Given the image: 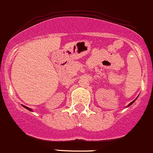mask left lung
<instances>
[{"instance_id": "1", "label": "left lung", "mask_w": 153, "mask_h": 153, "mask_svg": "<svg viewBox=\"0 0 153 153\" xmlns=\"http://www.w3.org/2000/svg\"><path fill=\"white\" fill-rule=\"evenodd\" d=\"M137 98H138V97H137ZM137 98H136V99H135V100H133V102H130V104H129V105H127V107L130 106V105H132V104H133V102H135V101L137 100Z\"/></svg>"}]
</instances>
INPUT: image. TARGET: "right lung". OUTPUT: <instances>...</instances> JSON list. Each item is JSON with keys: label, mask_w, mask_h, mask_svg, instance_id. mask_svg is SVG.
<instances>
[{"label": "right lung", "mask_w": 153, "mask_h": 153, "mask_svg": "<svg viewBox=\"0 0 153 153\" xmlns=\"http://www.w3.org/2000/svg\"><path fill=\"white\" fill-rule=\"evenodd\" d=\"M22 106H23V108H26V109H27V110H29V111H31V112H33V111H32V110H31V108H28V107H26V106H25V105H22Z\"/></svg>", "instance_id": "obj_1"}]
</instances>
